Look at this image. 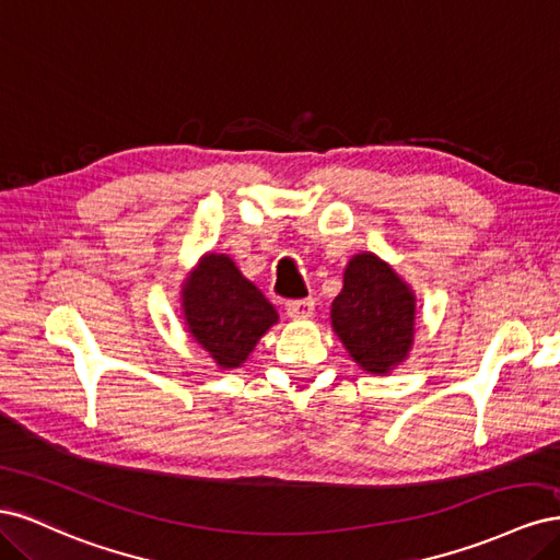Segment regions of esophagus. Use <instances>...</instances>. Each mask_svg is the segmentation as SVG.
Wrapping results in <instances>:
<instances>
[{"instance_id": "1", "label": "esophagus", "mask_w": 560, "mask_h": 560, "mask_svg": "<svg viewBox=\"0 0 560 560\" xmlns=\"http://www.w3.org/2000/svg\"><path fill=\"white\" fill-rule=\"evenodd\" d=\"M287 315L292 319H311L315 313V301L313 299H299V301H287L284 306Z\"/></svg>"}]
</instances>
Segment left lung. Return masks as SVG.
<instances>
[{"instance_id":"left-lung-1","label":"left lung","mask_w":560,"mask_h":560,"mask_svg":"<svg viewBox=\"0 0 560 560\" xmlns=\"http://www.w3.org/2000/svg\"><path fill=\"white\" fill-rule=\"evenodd\" d=\"M416 292L374 252L350 257L331 303V329L366 374L387 376L409 360L416 338Z\"/></svg>"}]
</instances>
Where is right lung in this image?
Masks as SVG:
<instances>
[{"instance_id":"1","label":"right lung","mask_w":560,"mask_h":560,"mask_svg":"<svg viewBox=\"0 0 560 560\" xmlns=\"http://www.w3.org/2000/svg\"><path fill=\"white\" fill-rule=\"evenodd\" d=\"M179 301L186 331L219 369L243 366L259 338L278 325L273 303L229 254H202L182 282Z\"/></svg>"}]
</instances>
